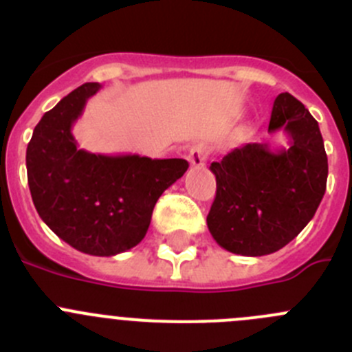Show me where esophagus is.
<instances>
[{
  "mask_svg": "<svg viewBox=\"0 0 352 352\" xmlns=\"http://www.w3.org/2000/svg\"><path fill=\"white\" fill-rule=\"evenodd\" d=\"M206 156H208V151H206V148L202 146V144H194L192 148H190L189 151V162L192 166H202L206 162Z\"/></svg>",
  "mask_w": 352,
  "mask_h": 352,
  "instance_id": "1",
  "label": "esophagus"
}]
</instances>
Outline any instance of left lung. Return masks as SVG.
Masks as SVG:
<instances>
[{"label": "left lung", "instance_id": "1", "mask_svg": "<svg viewBox=\"0 0 352 352\" xmlns=\"http://www.w3.org/2000/svg\"><path fill=\"white\" fill-rule=\"evenodd\" d=\"M283 131L286 148L247 143L212 162L216 197L208 228L232 254L261 257L278 252L310 223L325 194L327 155L320 127L289 94L272 105L269 133Z\"/></svg>", "mask_w": 352, "mask_h": 352}]
</instances>
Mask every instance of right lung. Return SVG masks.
<instances>
[{
  "label": "right lung",
  "instance_id": "1",
  "mask_svg": "<svg viewBox=\"0 0 352 352\" xmlns=\"http://www.w3.org/2000/svg\"><path fill=\"white\" fill-rule=\"evenodd\" d=\"M100 88L81 85L42 116L27 146V177L38 216L59 239L110 257L144 239L156 201L189 163L81 150L71 129Z\"/></svg>",
  "mask_w": 352,
  "mask_h": 352
}]
</instances>
